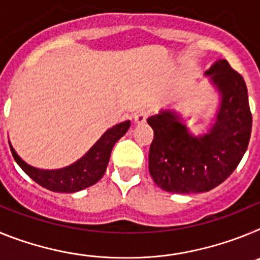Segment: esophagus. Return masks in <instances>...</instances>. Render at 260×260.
<instances>
[{"label":"esophagus","instance_id":"1","mask_svg":"<svg viewBox=\"0 0 260 260\" xmlns=\"http://www.w3.org/2000/svg\"><path fill=\"white\" fill-rule=\"evenodd\" d=\"M147 117H148V113H147L146 110L138 112V113L134 114V123L135 125H142V123L146 122Z\"/></svg>","mask_w":260,"mask_h":260}]
</instances>
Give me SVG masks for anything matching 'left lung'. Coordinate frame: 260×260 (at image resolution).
Here are the masks:
<instances>
[{
  "instance_id": "8db88e82",
  "label": "left lung",
  "mask_w": 260,
  "mask_h": 260,
  "mask_svg": "<svg viewBox=\"0 0 260 260\" xmlns=\"http://www.w3.org/2000/svg\"><path fill=\"white\" fill-rule=\"evenodd\" d=\"M206 77L219 93L207 132L194 135L173 109L147 119L153 130L148 168L156 185L168 192L191 194L215 189L240 164L251 135L246 83L226 59L216 61Z\"/></svg>"
}]
</instances>
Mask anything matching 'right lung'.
I'll return each mask as SVG.
<instances>
[{"instance_id": "right-lung-1", "label": "right lung", "mask_w": 260, "mask_h": 260, "mask_svg": "<svg viewBox=\"0 0 260 260\" xmlns=\"http://www.w3.org/2000/svg\"><path fill=\"white\" fill-rule=\"evenodd\" d=\"M130 127V121L117 123L113 127L108 128L79 160L61 169H40L27 164L15 152L11 143L10 150L14 160L22 168V171L45 189L54 192H77L95 185L102 180L107 171L110 152L118 139L126 134Z\"/></svg>"}]
</instances>
